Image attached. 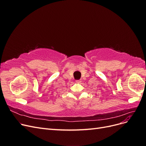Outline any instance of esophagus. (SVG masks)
<instances>
[{"mask_svg":"<svg viewBox=\"0 0 146 146\" xmlns=\"http://www.w3.org/2000/svg\"><path fill=\"white\" fill-rule=\"evenodd\" d=\"M76 83H80L81 80H76Z\"/></svg>","mask_w":146,"mask_h":146,"instance_id":"1","label":"esophagus"}]
</instances>
